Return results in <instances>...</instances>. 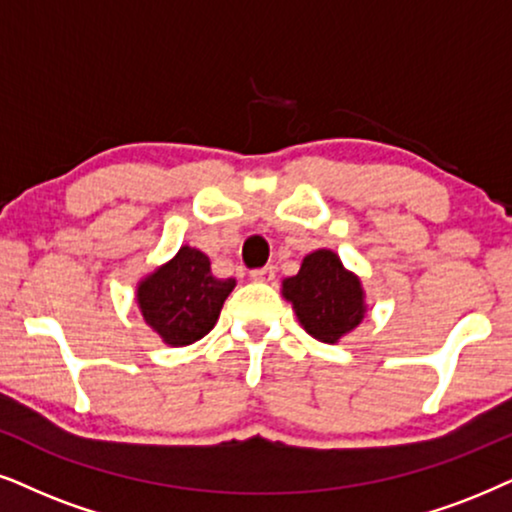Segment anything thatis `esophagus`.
<instances>
[{"mask_svg": "<svg viewBox=\"0 0 512 512\" xmlns=\"http://www.w3.org/2000/svg\"><path fill=\"white\" fill-rule=\"evenodd\" d=\"M250 278L257 283H269L274 281V267H260V269H252Z\"/></svg>", "mask_w": 512, "mask_h": 512, "instance_id": "esophagus-1", "label": "esophagus"}]
</instances>
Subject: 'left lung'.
<instances>
[{
	"mask_svg": "<svg viewBox=\"0 0 512 512\" xmlns=\"http://www.w3.org/2000/svg\"><path fill=\"white\" fill-rule=\"evenodd\" d=\"M283 295L293 302L304 331L321 342H338L366 312L359 278L345 271L331 250L304 257L300 271L283 281Z\"/></svg>",
	"mask_w": 512,
	"mask_h": 512,
	"instance_id": "left-lung-1",
	"label": "left lung"
}]
</instances>
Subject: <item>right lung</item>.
Instances as JSON below:
<instances>
[{"label":"right lung","instance_id":"right-lung-1","mask_svg":"<svg viewBox=\"0 0 512 512\" xmlns=\"http://www.w3.org/2000/svg\"><path fill=\"white\" fill-rule=\"evenodd\" d=\"M234 278H215L203 252L184 245L172 262L139 286V307L148 326L167 345L184 347L215 328Z\"/></svg>","mask_w":512,"mask_h":512}]
</instances>
